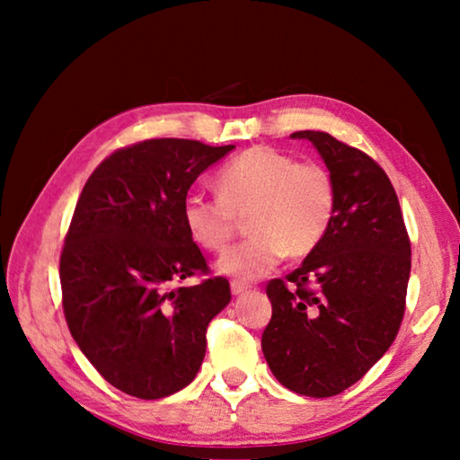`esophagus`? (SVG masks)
Segmentation results:
<instances>
[{
    "mask_svg": "<svg viewBox=\"0 0 460 460\" xmlns=\"http://www.w3.org/2000/svg\"><path fill=\"white\" fill-rule=\"evenodd\" d=\"M247 290H249V286H247V284H243V282H237V279H233V282H231V292L235 294V296L243 294V292H247Z\"/></svg>",
    "mask_w": 460,
    "mask_h": 460,
    "instance_id": "obj_1",
    "label": "esophagus"
}]
</instances>
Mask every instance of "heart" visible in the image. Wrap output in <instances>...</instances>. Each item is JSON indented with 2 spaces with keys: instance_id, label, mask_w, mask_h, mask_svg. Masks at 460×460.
<instances>
[{
  "instance_id": "1",
  "label": "heart",
  "mask_w": 460,
  "mask_h": 460,
  "mask_svg": "<svg viewBox=\"0 0 460 460\" xmlns=\"http://www.w3.org/2000/svg\"><path fill=\"white\" fill-rule=\"evenodd\" d=\"M217 197L186 194L182 223L190 239L207 252H221L247 215L243 243L221 255V274L255 279L274 270L288 253L302 258L329 231L337 208V186L329 168L298 162L270 146H253L225 164L215 178Z\"/></svg>"
}]
</instances>
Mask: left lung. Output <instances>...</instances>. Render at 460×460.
Returning a JSON list of instances; mask_svg holds the SVG:
<instances>
[{"label": "left lung", "instance_id": "1", "mask_svg": "<svg viewBox=\"0 0 460 460\" xmlns=\"http://www.w3.org/2000/svg\"><path fill=\"white\" fill-rule=\"evenodd\" d=\"M337 186L324 239L286 279H270L261 351L284 387L331 398L357 384L400 331L411 268L398 194L376 160L326 131H296Z\"/></svg>", "mask_w": 460, "mask_h": 460}]
</instances>
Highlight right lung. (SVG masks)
<instances>
[{
    "instance_id": "add662e5",
    "label": "right lung",
    "mask_w": 460,
    "mask_h": 460,
    "mask_svg": "<svg viewBox=\"0 0 460 460\" xmlns=\"http://www.w3.org/2000/svg\"><path fill=\"white\" fill-rule=\"evenodd\" d=\"M233 147L144 139L101 162L76 200L60 253L62 310L84 357L123 394L166 398L205 359L207 326L231 288L221 276L178 286L211 271L182 200Z\"/></svg>"
}]
</instances>
